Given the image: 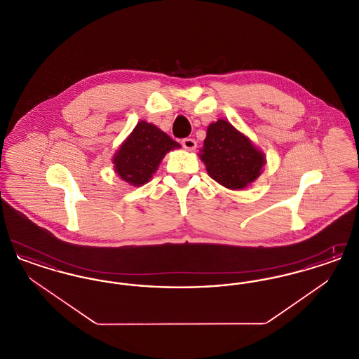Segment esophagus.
<instances>
[{
    "mask_svg": "<svg viewBox=\"0 0 359 359\" xmlns=\"http://www.w3.org/2000/svg\"><path fill=\"white\" fill-rule=\"evenodd\" d=\"M182 145H183V148L187 149V151H194V149L196 148V141H195L194 138H184V140L182 141Z\"/></svg>",
    "mask_w": 359,
    "mask_h": 359,
    "instance_id": "34e87169",
    "label": "esophagus"
}]
</instances>
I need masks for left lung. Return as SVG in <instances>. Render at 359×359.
Wrapping results in <instances>:
<instances>
[{
	"label": "left lung",
	"mask_w": 359,
	"mask_h": 359,
	"mask_svg": "<svg viewBox=\"0 0 359 359\" xmlns=\"http://www.w3.org/2000/svg\"><path fill=\"white\" fill-rule=\"evenodd\" d=\"M199 157L208 176L233 191L249 187L266 164L265 154L252 140L222 118L208 125Z\"/></svg>",
	"instance_id": "obj_1"
}]
</instances>
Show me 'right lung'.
<instances>
[{"label": "right lung", "mask_w": 359, "mask_h": 359, "mask_svg": "<svg viewBox=\"0 0 359 359\" xmlns=\"http://www.w3.org/2000/svg\"><path fill=\"white\" fill-rule=\"evenodd\" d=\"M179 148L180 144L156 125L140 121L113 156L114 171L129 186L141 187L152 179L164 156Z\"/></svg>", "instance_id": "add662e5"}]
</instances>
